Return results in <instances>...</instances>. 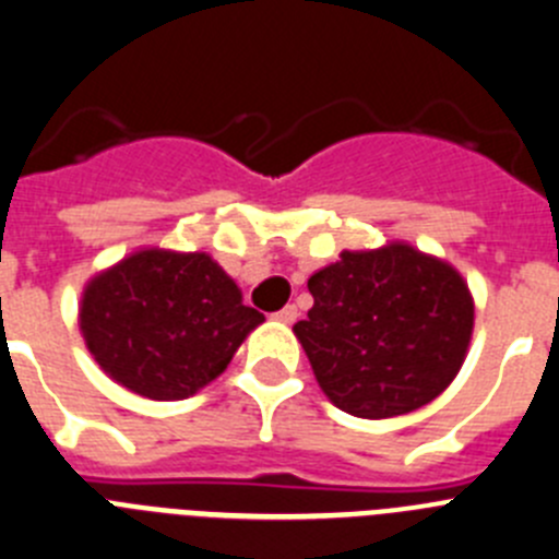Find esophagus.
<instances>
[{"label": "esophagus", "instance_id": "34e87169", "mask_svg": "<svg viewBox=\"0 0 559 559\" xmlns=\"http://www.w3.org/2000/svg\"><path fill=\"white\" fill-rule=\"evenodd\" d=\"M275 320L278 322H284V325H292V322L297 320V306H284V309L281 311H275Z\"/></svg>", "mask_w": 559, "mask_h": 559}]
</instances>
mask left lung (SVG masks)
Returning a JSON list of instances; mask_svg holds the SVG:
<instances>
[{
  "instance_id": "obj_1",
  "label": "left lung",
  "mask_w": 559,
  "mask_h": 559,
  "mask_svg": "<svg viewBox=\"0 0 559 559\" xmlns=\"http://www.w3.org/2000/svg\"><path fill=\"white\" fill-rule=\"evenodd\" d=\"M295 325L325 397L344 414L389 419L436 400L466 361L474 300L452 264L408 242L342 250L309 278Z\"/></svg>"
}]
</instances>
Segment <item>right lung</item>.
Here are the masks:
<instances>
[{
	"instance_id": "right-lung-1",
	"label": "right lung",
	"mask_w": 559,
	"mask_h": 559,
	"mask_svg": "<svg viewBox=\"0 0 559 559\" xmlns=\"http://www.w3.org/2000/svg\"><path fill=\"white\" fill-rule=\"evenodd\" d=\"M264 314L209 253L143 248L87 281L80 328L98 367L148 400H187L231 364Z\"/></svg>"
}]
</instances>
